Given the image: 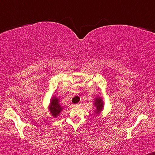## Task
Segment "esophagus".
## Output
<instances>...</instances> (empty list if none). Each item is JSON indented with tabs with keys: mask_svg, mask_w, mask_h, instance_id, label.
Segmentation results:
<instances>
[{
	"mask_svg": "<svg viewBox=\"0 0 155 155\" xmlns=\"http://www.w3.org/2000/svg\"><path fill=\"white\" fill-rule=\"evenodd\" d=\"M80 106H81V104H76L73 105V107H78Z\"/></svg>",
	"mask_w": 155,
	"mask_h": 155,
	"instance_id": "34e87169",
	"label": "esophagus"
}]
</instances>
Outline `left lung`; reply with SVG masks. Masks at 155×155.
<instances>
[{
    "instance_id": "1",
    "label": "left lung",
    "mask_w": 155,
    "mask_h": 155,
    "mask_svg": "<svg viewBox=\"0 0 155 155\" xmlns=\"http://www.w3.org/2000/svg\"><path fill=\"white\" fill-rule=\"evenodd\" d=\"M94 105L96 107V110H95V112H96V114L99 113L101 110H102L103 107H104V103L102 99L101 98H96L95 100V102H94Z\"/></svg>"
}]
</instances>
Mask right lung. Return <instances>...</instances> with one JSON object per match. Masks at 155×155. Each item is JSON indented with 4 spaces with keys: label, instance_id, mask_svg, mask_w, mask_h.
Here are the masks:
<instances>
[{
    "label": "right lung",
    "instance_id": "obj_1",
    "mask_svg": "<svg viewBox=\"0 0 155 155\" xmlns=\"http://www.w3.org/2000/svg\"><path fill=\"white\" fill-rule=\"evenodd\" d=\"M62 110L63 107L59 104V99H57L55 96L53 97L52 99L51 100V104L49 106V110H50V112L51 113L53 117H58Z\"/></svg>",
    "mask_w": 155,
    "mask_h": 155
}]
</instances>
